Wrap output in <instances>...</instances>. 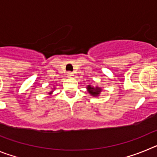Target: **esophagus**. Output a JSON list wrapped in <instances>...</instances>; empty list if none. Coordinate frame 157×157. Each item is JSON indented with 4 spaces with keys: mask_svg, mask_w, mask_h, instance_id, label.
<instances>
[{
    "mask_svg": "<svg viewBox=\"0 0 157 157\" xmlns=\"http://www.w3.org/2000/svg\"><path fill=\"white\" fill-rule=\"evenodd\" d=\"M72 72H71V71H69V72H67V76H68V77H71V76H73L72 75Z\"/></svg>",
    "mask_w": 157,
    "mask_h": 157,
    "instance_id": "esophagus-1",
    "label": "esophagus"
}]
</instances>
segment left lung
<instances>
[{"mask_svg":"<svg viewBox=\"0 0 157 157\" xmlns=\"http://www.w3.org/2000/svg\"><path fill=\"white\" fill-rule=\"evenodd\" d=\"M87 89L89 90V93L93 96H98V94H100V92L101 91V88H98V87L94 88V87H91L90 86H87Z\"/></svg>","mask_w":157,"mask_h":157,"instance_id":"1","label":"left lung"}]
</instances>
